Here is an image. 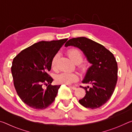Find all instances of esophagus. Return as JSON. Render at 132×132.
<instances>
[{"label": "esophagus", "mask_w": 132, "mask_h": 132, "mask_svg": "<svg viewBox=\"0 0 132 132\" xmlns=\"http://www.w3.org/2000/svg\"><path fill=\"white\" fill-rule=\"evenodd\" d=\"M69 87H70V88H71V89H73V90H76V87H75V86H69Z\"/></svg>", "instance_id": "obj_1"}]
</instances>
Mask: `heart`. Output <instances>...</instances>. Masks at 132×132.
<instances>
[{
  "instance_id": "obj_1",
  "label": "heart",
  "mask_w": 132,
  "mask_h": 132,
  "mask_svg": "<svg viewBox=\"0 0 132 132\" xmlns=\"http://www.w3.org/2000/svg\"><path fill=\"white\" fill-rule=\"evenodd\" d=\"M68 54L69 57L76 64H78V68L82 72L86 70V65L85 64L81 63L83 56L81 51L76 48H71L68 51ZM58 58H59V55L57 53L53 56L51 60V67L53 70L56 69ZM78 79H79V77L76 73L63 72L56 76L55 81L56 83L59 84H71L76 82Z\"/></svg>"
}]
</instances>
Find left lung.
<instances>
[{"mask_svg": "<svg viewBox=\"0 0 132 132\" xmlns=\"http://www.w3.org/2000/svg\"><path fill=\"white\" fill-rule=\"evenodd\" d=\"M64 46L79 48L92 64L82 81L92 87L81 86L86 94L79 103L86 108H100L110 99L117 85L118 64L113 53L101 44L86 37L70 39Z\"/></svg>", "mask_w": 132, "mask_h": 132, "instance_id": "left-lung-1", "label": "left lung"}]
</instances>
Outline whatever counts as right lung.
I'll use <instances>...</instances> for the list:
<instances>
[{"label":"right lung","instance_id":"1","mask_svg":"<svg viewBox=\"0 0 132 132\" xmlns=\"http://www.w3.org/2000/svg\"><path fill=\"white\" fill-rule=\"evenodd\" d=\"M67 40L38 42L13 59L11 70L15 89L22 101L31 108L45 109L55 101L61 85H51L53 80L48 73L53 56ZM44 85L47 86L46 89Z\"/></svg>","mask_w":132,"mask_h":132}]
</instances>
